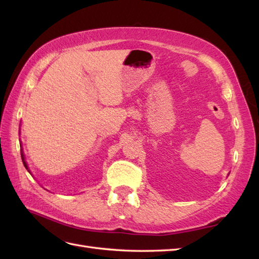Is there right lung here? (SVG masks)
<instances>
[{"label": "right lung", "instance_id": "add662e5", "mask_svg": "<svg viewBox=\"0 0 259 259\" xmlns=\"http://www.w3.org/2000/svg\"><path fill=\"white\" fill-rule=\"evenodd\" d=\"M22 156V160H23V164H24V167L27 169V166H26V163H25V161H24V159H23V155H21Z\"/></svg>", "mask_w": 259, "mask_h": 259}]
</instances>
